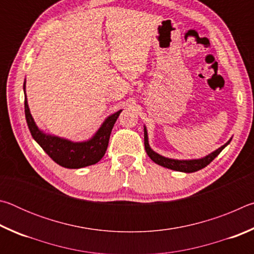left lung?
Masks as SVG:
<instances>
[{
  "mask_svg": "<svg viewBox=\"0 0 254 254\" xmlns=\"http://www.w3.org/2000/svg\"><path fill=\"white\" fill-rule=\"evenodd\" d=\"M230 139L227 142L222 145L221 148H218L217 150H215L212 153L207 154L206 157L199 158V159H191V160H178V159H171V158H166L159 154L157 152H154L153 150L150 148L149 145V140H148V132H147V127H144V148L145 151H147V154L150 157L152 161H154L159 166L165 167V168H168L171 170H176V171H182V173H195L197 170H200L205 168L206 166L209 165L215 158H216L220 152L224 149L227 144L231 142Z\"/></svg>",
  "mask_w": 254,
  "mask_h": 254,
  "instance_id": "obj_1",
  "label": "left lung"
}]
</instances>
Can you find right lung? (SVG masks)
<instances>
[{
    "label": "right lung",
    "instance_id": "add662e5",
    "mask_svg": "<svg viewBox=\"0 0 254 254\" xmlns=\"http://www.w3.org/2000/svg\"><path fill=\"white\" fill-rule=\"evenodd\" d=\"M23 91L25 120H27L29 130L36 142L45 150V152L56 163L65 167V168L78 169L95 165L104 157L107 145H109L112 128H113L122 110L107 117L95 134L89 140L83 141V142H72L64 137L47 134L37 127L31 113H30L27 95H25V81L23 84Z\"/></svg>",
    "mask_w": 254,
    "mask_h": 254
}]
</instances>
